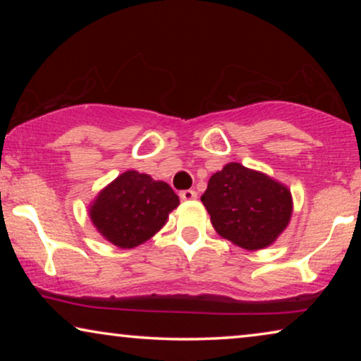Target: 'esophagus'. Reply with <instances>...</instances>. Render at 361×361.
Segmentation results:
<instances>
[{
	"label": "esophagus",
	"instance_id": "34e87169",
	"mask_svg": "<svg viewBox=\"0 0 361 361\" xmlns=\"http://www.w3.org/2000/svg\"><path fill=\"white\" fill-rule=\"evenodd\" d=\"M179 195H180L182 200H194V199H197V192L192 190V189H189V190H182Z\"/></svg>",
	"mask_w": 361,
	"mask_h": 361
}]
</instances>
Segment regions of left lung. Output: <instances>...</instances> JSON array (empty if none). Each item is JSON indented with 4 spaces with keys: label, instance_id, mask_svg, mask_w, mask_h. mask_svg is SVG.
Masks as SVG:
<instances>
[{
    "label": "left lung",
    "instance_id": "left-lung-1",
    "mask_svg": "<svg viewBox=\"0 0 361 361\" xmlns=\"http://www.w3.org/2000/svg\"><path fill=\"white\" fill-rule=\"evenodd\" d=\"M200 200L216 233L245 250L273 243L293 214L290 192L283 184L238 162L215 172Z\"/></svg>",
    "mask_w": 361,
    "mask_h": 361
}]
</instances>
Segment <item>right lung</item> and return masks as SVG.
<instances>
[{
    "label": "right lung",
    "mask_w": 361,
    "mask_h": 361,
    "mask_svg": "<svg viewBox=\"0 0 361 361\" xmlns=\"http://www.w3.org/2000/svg\"><path fill=\"white\" fill-rule=\"evenodd\" d=\"M179 197L166 182L128 171L100 192L90 209L97 230L120 248H135L164 226Z\"/></svg>",
    "instance_id": "add662e5"
}]
</instances>
